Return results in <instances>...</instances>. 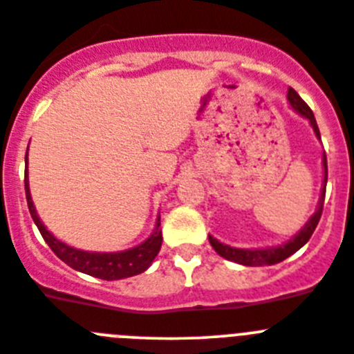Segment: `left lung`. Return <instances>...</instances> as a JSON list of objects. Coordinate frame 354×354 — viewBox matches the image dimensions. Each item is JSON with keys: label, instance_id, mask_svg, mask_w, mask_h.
Returning a JSON list of instances; mask_svg holds the SVG:
<instances>
[{"label": "left lung", "instance_id": "1", "mask_svg": "<svg viewBox=\"0 0 354 354\" xmlns=\"http://www.w3.org/2000/svg\"><path fill=\"white\" fill-rule=\"evenodd\" d=\"M288 100L296 113H300L301 116L307 118L308 123H310L312 129H314V132H316V138L321 139V133H319V129H317L314 113H312L310 107L301 100L300 95L296 93L292 88H289L288 90ZM323 169H324L323 189H321V197H319V203H317L316 213L308 218L307 224H305L300 231L296 232L291 240L286 241V243L282 245H277V247H268V248H236V247H229V245L221 243V241L215 240L213 236H208L209 243H212V247L215 248V252L218 254V256L225 257L227 261H234V263L243 264V266H266V264L270 266V264H277L280 263V261L288 259V257L292 256L296 250H300V248L310 240L312 232H314V229L317 227V222H319L321 213H323L324 192H326V181H328L326 155H323Z\"/></svg>", "mask_w": 354, "mask_h": 354}]
</instances>
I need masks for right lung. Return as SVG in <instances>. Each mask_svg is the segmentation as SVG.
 Returning <instances> with one entry per match:
<instances>
[{
	"instance_id": "obj_1",
	"label": "right lung",
	"mask_w": 354,
	"mask_h": 354,
	"mask_svg": "<svg viewBox=\"0 0 354 354\" xmlns=\"http://www.w3.org/2000/svg\"><path fill=\"white\" fill-rule=\"evenodd\" d=\"M26 167H28V151H26ZM24 189H26V201L28 208H30L31 218L37 224L38 231L46 240L53 250L63 263H66L70 268L77 270V272L86 273V275L97 277L102 280H120L127 279V277H133L148 270V266L153 263L157 257L158 250L162 247V229H160V216L157 218V225H155L151 236L146 241H142L138 247L129 248V250H122V252H86V250H79V248L70 247V245L63 243L58 238H54L42 221L38 218L37 209L33 206L30 194V183H28V171L24 174Z\"/></svg>"
}]
</instances>
